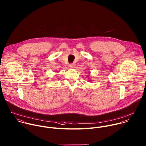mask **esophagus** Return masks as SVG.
Here are the masks:
<instances>
[{"mask_svg": "<svg viewBox=\"0 0 146 146\" xmlns=\"http://www.w3.org/2000/svg\"><path fill=\"white\" fill-rule=\"evenodd\" d=\"M69 68L70 69H73V68H74V65H73V64H70V65H69Z\"/></svg>", "mask_w": 146, "mask_h": 146, "instance_id": "esophagus-1", "label": "esophagus"}]
</instances>
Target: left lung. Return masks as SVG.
Returning a JSON list of instances; mask_svg holds the SVG:
<instances>
[{
    "label": "left lung",
    "instance_id": "8db88e82",
    "mask_svg": "<svg viewBox=\"0 0 146 146\" xmlns=\"http://www.w3.org/2000/svg\"><path fill=\"white\" fill-rule=\"evenodd\" d=\"M89 81H90V80H89Z\"/></svg>",
    "mask_w": 146,
    "mask_h": 146
}]
</instances>
